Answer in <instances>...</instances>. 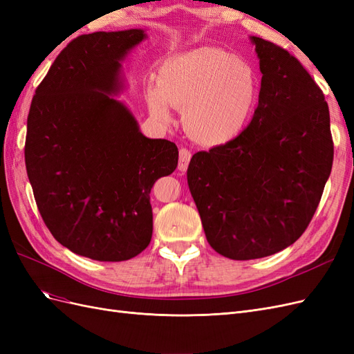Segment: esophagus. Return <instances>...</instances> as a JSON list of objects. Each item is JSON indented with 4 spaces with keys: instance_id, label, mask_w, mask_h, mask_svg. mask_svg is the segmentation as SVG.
Here are the masks:
<instances>
[{
    "instance_id": "1",
    "label": "esophagus",
    "mask_w": 354,
    "mask_h": 354,
    "mask_svg": "<svg viewBox=\"0 0 354 354\" xmlns=\"http://www.w3.org/2000/svg\"><path fill=\"white\" fill-rule=\"evenodd\" d=\"M190 158H192V152L187 151V149H180L178 152V169L181 171V173H186V169L189 167V162H190Z\"/></svg>"
}]
</instances>
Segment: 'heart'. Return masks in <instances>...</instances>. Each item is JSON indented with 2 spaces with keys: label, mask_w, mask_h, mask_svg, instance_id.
Returning a JSON list of instances; mask_svg holds the SVG:
<instances>
[{
  "label": "heart",
  "mask_w": 354,
  "mask_h": 354,
  "mask_svg": "<svg viewBox=\"0 0 354 354\" xmlns=\"http://www.w3.org/2000/svg\"><path fill=\"white\" fill-rule=\"evenodd\" d=\"M260 99L255 71L232 53L199 47L168 59L158 85L149 88V111L159 121L171 120V106L183 112L187 134L202 146H221L248 125Z\"/></svg>",
  "instance_id": "heart-1"
}]
</instances>
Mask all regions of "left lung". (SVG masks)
<instances>
[{
	"mask_svg": "<svg viewBox=\"0 0 354 354\" xmlns=\"http://www.w3.org/2000/svg\"><path fill=\"white\" fill-rule=\"evenodd\" d=\"M261 88L251 124L190 159L187 183L214 251L254 260L292 245L322 198L334 159L325 95L294 56L251 37Z\"/></svg>",
	"mask_w": 354,
	"mask_h": 354,
	"instance_id": "obj_1",
	"label": "left lung"
}]
</instances>
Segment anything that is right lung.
I'll return each mask as SVG.
<instances>
[{
	"label": "right lung",
	"mask_w": 354,
	"mask_h": 354,
	"mask_svg": "<svg viewBox=\"0 0 354 354\" xmlns=\"http://www.w3.org/2000/svg\"><path fill=\"white\" fill-rule=\"evenodd\" d=\"M143 29L71 41L38 85L28 115L25 162L42 220L72 252L125 261L152 239L151 190L177 168L178 149L147 138L124 90L121 62Z\"/></svg>",
	"instance_id": "1"
}]
</instances>
